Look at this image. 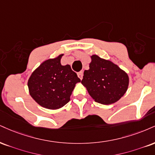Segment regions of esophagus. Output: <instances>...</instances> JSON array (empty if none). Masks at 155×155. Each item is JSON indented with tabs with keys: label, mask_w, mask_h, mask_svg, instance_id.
I'll list each match as a JSON object with an SVG mask.
<instances>
[{
	"label": "esophagus",
	"mask_w": 155,
	"mask_h": 155,
	"mask_svg": "<svg viewBox=\"0 0 155 155\" xmlns=\"http://www.w3.org/2000/svg\"><path fill=\"white\" fill-rule=\"evenodd\" d=\"M77 75L79 76V78L80 79H83V72L82 71H80L77 73Z\"/></svg>",
	"instance_id": "1"
}]
</instances>
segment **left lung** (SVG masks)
Instances as JSON below:
<instances>
[{
    "label": "left lung",
    "mask_w": 155,
    "mask_h": 155,
    "mask_svg": "<svg viewBox=\"0 0 155 155\" xmlns=\"http://www.w3.org/2000/svg\"><path fill=\"white\" fill-rule=\"evenodd\" d=\"M89 69L84 71L81 84L94 101L110 105L118 101L128 89V74L112 61L97 55L91 56Z\"/></svg>",
    "instance_id": "obj_1"
}]
</instances>
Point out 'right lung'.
I'll return each instance as SVG.
<instances>
[{"instance_id": "obj_1", "label": "right lung", "mask_w": 155, "mask_h": 155, "mask_svg": "<svg viewBox=\"0 0 155 155\" xmlns=\"http://www.w3.org/2000/svg\"><path fill=\"white\" fill-rule=\"evenodd\" d=\"M63 55L45 61L28 80L31 97L42 107L50 110L59 109L68 103L76 84L81 81L69 65H61Z\"/></svg>"}]
</instances>
